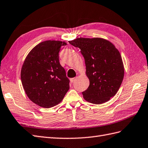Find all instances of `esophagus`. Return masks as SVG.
<instances>
[{
    "label": "esophagus",
    "mask_w": 148,
    "mask_h": 148,
    "mask_svg": "<svg viewBox=\"0 0 148 148\" xmlns=\"http://www.w3.org/2000/svg\"><path fill=\"white\" fill-rule=\"evenodd\" d=\"M76 79H77V77H74V78H71V82H74L75 80H76Z\"/></svg>",
    "instance_id": "1"
}]
</instances>
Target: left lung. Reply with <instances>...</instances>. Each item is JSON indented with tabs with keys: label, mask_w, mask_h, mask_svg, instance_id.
Returning <instances> with one entry per match:
<instances>
[{
	"label": "left lung",
	"mask_w": 148,
	"mask_h": 148,
	"mask_svg": "<svg viewBox=\"0 0 148 148\" xmlns=\"http://www.w3.org/2000/svg\"><path fill=\"white\" fill-rule=\"evenodd\" d=\"M69 42L81 49L85 59L89 86L82 92L84 99L96 104L108 101L118 91L124 77V66L118 50L101 38H77Z\"/></svg>",
	"instance_id": "obj_1"
}]
</instances>
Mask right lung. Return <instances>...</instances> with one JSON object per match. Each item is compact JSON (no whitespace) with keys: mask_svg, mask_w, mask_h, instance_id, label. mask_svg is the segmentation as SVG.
I'll list each match as a JSON object with an SVG mask.
<instances>
[{"mask_svg":"<svg viewBox=\"0 0 148 148\" xmlns=\"http://www.w3.org/2000/svg\"><path fill=\"white\" fill-rule=\"evenodd\" d=\"M64 42L46 40L32 49L21 69L25 92L34 103L49 108L58 104L69 89L70 81L59 62Z\"/></svg>","mask_w":148,"mask_h":148,"instance_id":"add662e5","label":"right lung"}]
</instances>
